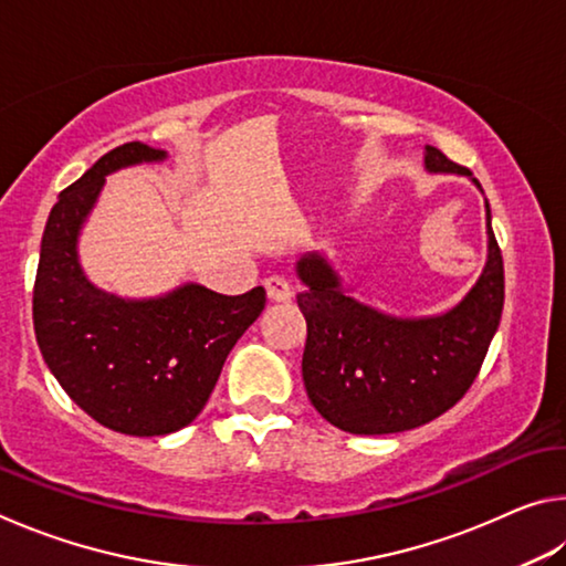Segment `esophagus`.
Here are the masks:
<instances>
[{
	"label": "esophagus",
	"instance_id": "1",
	"mask_svg": "<svg viewBox=\"0 0 566 566\" xmlns=\"http://www.w3.org/2000/svg\"><path fill=\"white\" fill-rule=\"evenodd\" d=\"M264 286H266V296H270L272 302H290V300H292V294H294L292 284L286 282L284 276H276V274L266 276V280H264Z\"/></svg>",
	"mask_w": 566,
	"mask_h": 566
}]
</instances>
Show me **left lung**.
I'll return each instance as SVG.
<instances>
[{"instance_id": "8db88e82", "label": "left lung", "mask_w": 566, "mask_h": 566, "mask_svg": "<svg viewBox=\"0 0 566 566\" xmlns=\"http://www.w3.org/2000/svg\"><path fill=\"white\" fill-rule=\"evenodd\" d=\"M424 167L472 177L437 147H427ZM486 237V264L464 300L421 319L389 317L344 294L339 274L322 254L296 262L304 282L296 304L306 319L302 377L314 409L329 424L349 434L407 432L444 415L467 395L504 310V262L490 202Z\"/></svg>"}]
</instances>
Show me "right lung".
Returning a JSON list of instances; mask_svg holds the SVG:
<instances>
[{"mask_svg": "<svg viewBox=\"0 0 566 566\" xmlns=\"http://www.w3.org/2000/svg\"><path fill=\"white\" fill-rule=\"evenodd\" d=\"M165 157L127 142L66 187L46 219L34 280V334L46 367L92 419L129 437L171 434L195 421L227 354L266 304L264 286L227 296L202 284L122 300L84 276L76 239L104 177Z\"/></svg>", "mask_w": 566, "mask_h": 566, "instance_id": "1", "label": "right lung"}]
</instances>
